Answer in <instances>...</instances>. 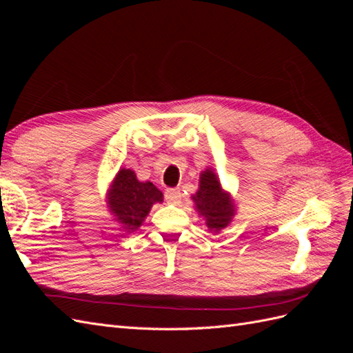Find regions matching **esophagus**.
<instances>
[{"label": "esophagus", "instance_id": "obj_1", "mask_svg": "<svg viewBox=\"0 0 353 353\" xmlns=\"http://www.w3.org/2000/svg\"><path fill=\"white\" fill-rule=\"evenodd\" d=\"M181 197H183V194H181L179 188H168L165 191V200L168 203H172V205H176V203H179Z\"/></svg>", "mask_w": 353, "mask_h": 353}]
</instances>
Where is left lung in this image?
Here are the masks:
<instances>
[{
	"label": "left lung",
	"mask_w": 353,
	"mask_h": 353,
	"mask_svg": "<svg viewBox=\"0 0 353 353\" xmlns=\"http://www.w3.org/2000/svg\"><path fill=\"white\" fill-rule=\"evenodd\" d=\"M199 183L197 193L191 199L196 203L199 215L205 218L208 228L218 232L228 227L236 213V206L231 196L222 190L216 174L212 169L203 170Z\"/></svg>",
	"instance_id": "left-lung-1"
}]
</instances>
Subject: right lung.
<instances>
[{
    "instance_id": "obj_1",
    "label": "right lung",
    "mask_w": 353,
    "mask_h": 353,
    "mask_svg": "<svg viewBox=\"0 0 353 353\" xmlns=\"http://www.w3.org/2000/svg\"><path fill=\"white\" fill-rule=\"evenodd\" d=\"M162 201V191L153 183H140L134 170L125 168L116 174L108 193L112 215L128 232L140 228L154 203Z\"/></svg>"
}]
</instances>
